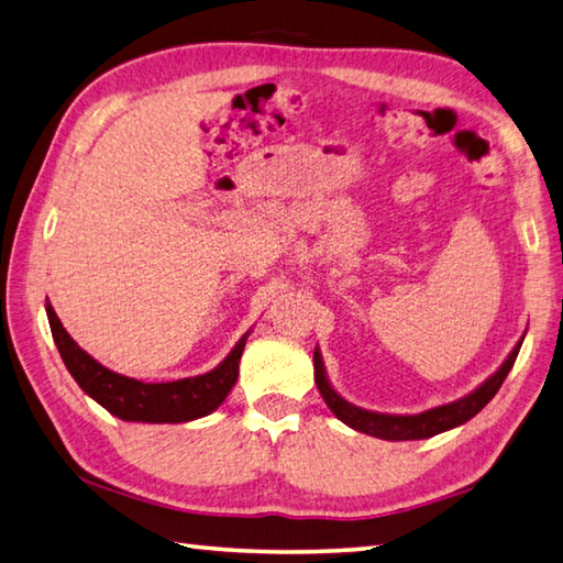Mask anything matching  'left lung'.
Segmentation results:
<instances>
[{"mask_svg":"<svg viewBox=\"0 0 563 563\" xmlns=\"http://www.w3.org/2000/svg\"><path fill=\"white\" fill-rule=\"evenodd\" d=\"M522 340L512 347L508 360L498 366V372L490 374L486 382L476 388V391H472L459 400H452V404L430 408L426 412H416V416H388V412H374V410H364L360 406H352L350 400L342 398L335 388L330 386L328 374H325V364H323V357H320L318 347L313 352L316 384H318V391H320V396H323L328 408L335 412V418L345 422L347 428L364 432V434H372V438H378V440H388V442L428 440L440 432L464 426L466 420H472L476 412L484 410V406L498 394V388L503 386L506 376L510 374L515 360H518V352L522 347Z\"/></svg>","mask_w":563,"mask_h":563,"instance_id":"8db88e82","label":"left lung"}]
</instances>
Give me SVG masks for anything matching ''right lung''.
Wrapping results in <instances>:
<instances>
[{"label": "right lung", "mask_w": 563, "mask_h": 563, "mask_svg": "<svg viewBox=\"0 0 563 563\" xmlns=\"http://www.w3.org/2000/svg\"><path fill=\"white\" fill-rule=\"evenodd\" d=\"M45 313H48L57 352H60L67 372L73 374L79 388L89 398H95L101 408H107L111 416L129 422H189L209 416L223 404L235 386L238 364L250 335V332H245L231 354L211 372L165 384H143L137 378L111 372L95 357H89L67 335L51 303H45Z\"/></svg>", "instance_id": "1"}]
</instances>
